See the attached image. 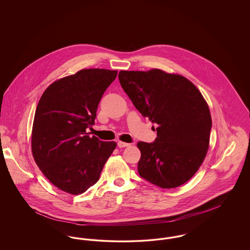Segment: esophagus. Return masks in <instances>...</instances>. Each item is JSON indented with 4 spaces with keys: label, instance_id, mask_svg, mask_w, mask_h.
I'll return each mask as SVG.
<instances>
[{
    "label": "esophagus",
    "instance_id": "obj_1",
    "mask_svg": "<svg viewBox=\"0 0 250 250\" xmlns=\"http://www.w3.org/2000/svg\"><path fill=\"white\" fill-rule=\"evenodd\" d=\"M118 147L120 148H124V147H128L130 146V143H124V142H118Z\"/></svg>",
    "mask_w": 250,
    "mask_h": 250
}]
</instances>
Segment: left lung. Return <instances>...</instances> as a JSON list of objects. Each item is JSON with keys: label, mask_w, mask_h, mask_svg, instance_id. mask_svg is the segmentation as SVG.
<instances>
[{"label": "left lung", "mask_w": 250, "mask_h": 250, "mask_svg": "<svg viewBox=\"0 0 250 250\" xmlns=\"http://www.w3.org/2000/svg\"><path fill=\"white\" fill-rule=\"evenodd\" d=\"M118 78L135 107L157 125L154 143L137 144L140 176L162 188L185 184L209 148L212 118L201 92L185 77L160 69L122 70Z\"/></svg>", "instance_id": "1"}]
</instances>
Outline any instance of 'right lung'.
Returning <instances> with one entry per match:
<instances>
[{
    "mask_svg": "<svg viewBox=\"0 0 250 250\" xmlns=\"http://www.w3.org/2000/svg\"><path fill=\"white\" fill-rule=\"evenodd\" d=\"M116 70L83 69L50 84L36 107L32 152L44 175L61 190L79 195L99 180L116 147L102 142L87 128Z\"/></svg>",
    "mask_w": 250,
    "mask_h": 250,
    "instance_id": "obj_1",
    "label": "right lung"
}]
</instances>
